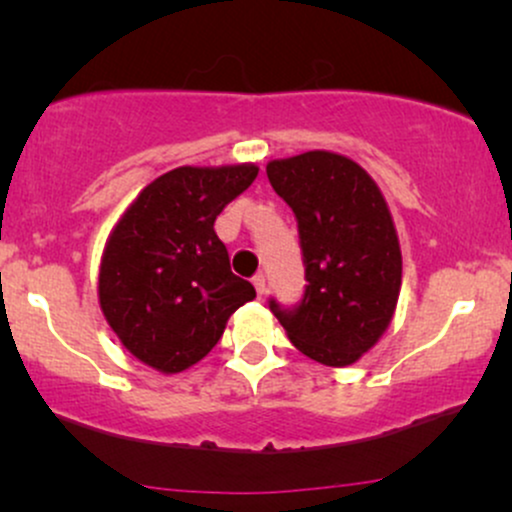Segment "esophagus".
Segmentation results:
<instances>
[{
    "label": "esophagus",
    "mask_w": 512,
    "mask_h": 512,
    "mask_svg": "<svg viewBox=\"0 0 512 512\" xmlns=\"http://www.w3.org/2000/svg\"><path fill=\"white\" fill-rule=\"evenodd\" d=\"M252 283H255V291H257V295H262L267 293V279H264V274H257V276H252Z\"/></svg>",
    "instance_id": "34e87169"
}]
</instances>
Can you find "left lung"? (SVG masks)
<instances>
[{"mask_svg":"<svg viewBox=\"0 0 512 512\" xmlns=\"http://www.w3.org/2000/svg\"><path fill=\"white\" fill-rule=\"evenodd\" d=\"M267 178L298 221L307 281L298 303L269 298V310L300 353L353 365L386 331L400 293L403 260L384 195L353 159L322 150L269 162Z\"/></svg>","mask_w":512,"mask_h":512,"instance_id":"8db88e82","label":"left lung"}]
</instances>
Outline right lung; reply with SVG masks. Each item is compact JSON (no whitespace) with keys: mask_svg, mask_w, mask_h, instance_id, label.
Masks as SVG:
<instances>
[{"mask_svg":"<svg viewBox=\"0 0 512 512\" xmlns=\"http://www.w3.org/2000/svg\"><path fill=\"white\" fill-rule=\"evenodd\" d=\"M255 178V164L178 166L116 224L102 257L100 305L140 362L159 372L195 365L217 346L226 319L255 298L214 233L224 207Z\"/></svg>","mask_w":512,"mask_h":512,"instance_id":"right-lung-1","label":"right lung"}]
</instances>
